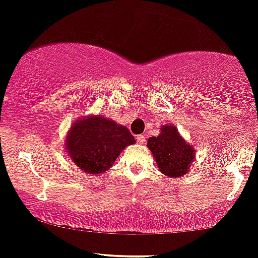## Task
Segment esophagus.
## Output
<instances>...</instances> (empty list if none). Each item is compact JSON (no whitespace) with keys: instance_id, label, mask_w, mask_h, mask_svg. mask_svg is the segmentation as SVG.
Instances as JSON below:
<instances>
[{"instance_id":"34e87169","label":"esophagus","mask_w":258,"mask_h":258,"mask_svg":"<svg viewBox=\"0 0 258 258\" xmlns=\"http://www.w3.org/2000/svg\"><path fill=\"white\" fill-rule=\"evenodd\" d=\"M137 140L139 144H145V141H146V138H145V135H137Z\"/></svg>"}]
</instances>
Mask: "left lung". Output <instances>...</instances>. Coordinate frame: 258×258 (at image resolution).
Returning <instances> with one entry per match:
<instances>
[{"instance_id":"left-lung-1","label":"left lung","mask_w":258,"mask_h":258,"mask_svg":"<svg viewBox=\"0 0 258 258\" xmlns=\"http://www.w3.org/2000/svg\"><path fill=\"white\" fill-rule=\"evenodd\" d=\"M147 147L152 152L156 163L164 175L178 178L186 174L195 158V150L179 134L174 125L166 124L158 137H151Z\"/></svg>"}]
</instances>
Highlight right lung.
Here are the masks:
<instances>
[{"mask_svg": "<svg viewBox=\"0 0 258 258\" xmlns=\"http://www.w3.org/2000/svg\"><path fill=\"white\" fill-rule=\"evenodd\" d=\"M135 143L134 137L124 125L100 115H89L74 121L64 147L80 169L100 174L112 167L126 146Z\"/></svg>", "mask_w": 258, "mask_h": 258, "instance_id": "add662e5", "label": "right lung"}]
</instances>
